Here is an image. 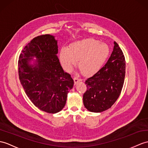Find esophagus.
Wrapping results in <instances>:
<instances>
[{"instance_id":"34e87169","label":"esophagus","mask_w":148,"mask_h":148,"mask_svg":"<svg viewBox=\"0 0 148 148\" xmlns=\"http://www.w3.org/2000/svg\"><path fill=\"white\" fill-rule=\"evenodd\" d=\"M81 81V79H79V78L78 77H76V76H75V77H74V84H76L77 82H79V81Z\"/></svg>"}]
</instances>
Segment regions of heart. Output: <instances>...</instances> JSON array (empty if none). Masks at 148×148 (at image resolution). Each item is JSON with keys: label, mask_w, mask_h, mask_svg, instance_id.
<instances>
[{"label": "heart", "mask_w": 148, "mask_h": 148, "mask_svg": "<svg viewBox=\"0 0 148 148\" xmlns=\"http://www.w3.org/2000/svg\"><path fill=\"white\" fill-rule=\"evenodd\" d=\"M107 44L99 40L88 38L72 43L69 47H64L60 51L62 66L71 71L78 60V66L85 74H94L100 69L109 56Z\"/></svg>", "instance_id": "1"}]
</instances>
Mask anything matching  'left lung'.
Segmentation results:
<instances>
[{
  "label": "left lung",
  "mask_w": 148,
  "mask_h": 148,
  "mask_svg": "<svg viewBox=\"0 0 148 148\" xmlns=\"http://www.w3.org/2000/svg\"><path fill=\"white\" fill-rule=\"evenodd\" d=\"M113 44V51L106 64L85 81L87 90L83 95V103L90 112L106 110L121 95L125 75V61L119 45L115 42Z\"/></svg>",
  "instance_id": "left-lung-1"
}]
</instances>
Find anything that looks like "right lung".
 <instances>
[{"label":"right lung","mask_w":148,"mask_h":148,"mask_svg":"<svg viewBox=\"0 0 148 148\" xmlns=\"http://www.w3.org/2000/svg\"><path fill=\"white\" fill-rule=\"evenodd\" d=\"M57 53L55 36L43 35L26 45L18 60L19 80L27 97L37 108L49 113L63 109L74 85L71 75L62 67Z\"/></svg>","instance_id":"obj_1"}]
</instances>
